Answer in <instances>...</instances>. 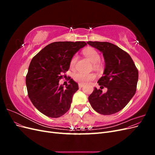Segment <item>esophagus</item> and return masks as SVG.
Segmentation results:
<instances>
[{
    "instance_id": "obj_1",
    "label": "esophagus",
    "mask_w": 155,
    "mask_h": 155,
    "mask_svg": "<svg viewBox=\"0 0 155 155\" xmlns=\"http://www.w3.org/2000/svg\"><path fill=\"white\" fill-rule=\"evenodd\" d=\"M78 86H79V88H82L84 86V84H83V83H79L78 84Z\"/></svg>"
}]
</instances>
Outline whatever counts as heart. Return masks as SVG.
<instances>
[{"instance_id":"b5f03b06","label":"heart","mask_w":155,"mask_h":155,"mask_svg":"<svg viewBox=\"0 0 155 155\" xmlns=\"http://www.w3.org/2000/svg\"><path fill=\"white\" fill-rule=\"evenodd\" d=\"M83 54L85 57L91 61L92 63H97L100 61V55L97 51L92 48H88L83 50ZM78 57L76 55H74L70 60V67H74L77 62ZM96 78L95 74H85L82 72H77L74 75V79L75 81L81 83H87L91 81Z\"/></svg>"}]
</instances>
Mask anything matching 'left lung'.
Segmentation results:
<instances>
[{
    "label": "left lung",
    "mask_w": 155,
    "mask_h": 155,
    "mask_svg": "<svg viewBox=\"0 0 155 155\" xmlns=\"http://www.w3.org/2000/svg\"><path fill=\"white\" fill-rule=\"evenodd\" d=\"M87 44L103 53L105 68L97 83L101 88H107L103 94L94 88L88 101L97 112L110 115L119 112L132 99L137 91L138 71L128 53L108 42L88 41ZM102 89V88H101Z\"/></svg>",
    "instance_id": "obj_1"
}]
</instances>
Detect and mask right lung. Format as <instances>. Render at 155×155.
I'll list each match as a JSON object with an SVG mask.
<instances>
[{
	"instance_id": "1",
	"label": "right lung",
	"mask_w": 155,
	"mask_h": 155,
	"mask_svg": "<svg viewBox=\"0 0 155 155\" xmlns=\"http://www.w3.org/2000/svg\"><path fill=\"white\" fill-rule=\"evenodd\" d=\"M86 45L84 41L54 42L31 59L26 76L28 94L41 113L59 118L69 110L78 84L70 78L64 88L59 81L65 77L62 74L68 70L73 55Z\"/></svg>"
}]
</instances>
